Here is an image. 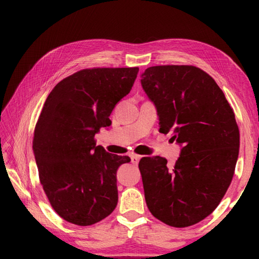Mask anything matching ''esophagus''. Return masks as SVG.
Instances as JSON below:
<instances>
[{
    "label": "esophagus",
    "instance_id": "34e87169",
    "mask_svg": "<svg viewBox=\"0 0 259 259\" xmlns=\"http://www.w3.org/2000/svg\"><path fill=\"white\" fill-rule=\"evenodd\" d=\"M140 155H137V154H130V159H131V162H133V163H135V164H137L138 162H139V160H140Z\"/></svg>",
    "mask_w": 259,
    "mask_h": 259
}]
</instances>
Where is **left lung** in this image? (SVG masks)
<instances>
[{
  "label": "left lung",
  "instance_id": "left-lung-1",
  "mask_svg": "<svg viewBox=\"0 0 259 259\" xmlns=\"http://www.w3.org/2000/svg\"><path fill=\"white\" fill-rule=\"evenodd\" d=\"M140 82L160 133L182 146L172 168L161 156L139 161L147 208L166 225H194L217 208L233 178L240 147L234 112L213 78L195 66H152Z\"/></svg>",
  "mask_w": 259,
  "mask_h": 259
}]
</instances>
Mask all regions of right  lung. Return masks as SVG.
<instances>
[{"mask_svg": "<svg viewBox=\"0 0 259 259\" xmlns=\"http://www.w3.org/2000/svg\"><path fill=\"white\" fill-rule=\"evenodd\" d=\"M138 67L88 68L60 81L48 96L34 130L33 152L48 200L59 216L88 226L117 204L116 171L129 156L96 145L115 105L130 93Z\"/></svg>", "mask_w": 259, "mask_h": 259, "instance_id": "obj_1", "label": "right lung"}]
</instances>
